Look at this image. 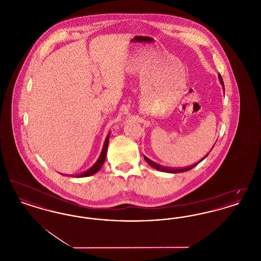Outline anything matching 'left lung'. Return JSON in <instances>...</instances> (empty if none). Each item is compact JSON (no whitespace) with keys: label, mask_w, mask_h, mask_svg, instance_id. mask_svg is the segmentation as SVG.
Returning a JSON list of instances; mask_svg holds the SVG:
<instances>
[{"label":"left lung","mask_w":261,"mask_h":261,"mask_svg":"<svg viewBox=\"0 0 261 261\" xmlns=\"http://www.w3.org/2000/svg\"><path fill=\"white\" fill-rule=\"evenodd\" d=\"M218 78H219V81H220V83H221V85H222V87H223V90H225V88H224L223 79H222L221 75L218 74ZM207 155H208V154H206L201 161H203ZM144 159H145V161L148 162L149 165H150L151 167H153L154 169H156V170H159V171H162V172H167V173H181V172H186V171L191 170L192 168H194L195 166H197L199 162H201V161H200V162H198L197 164H194V165H192V166L185 167V168H167V167H164V166H162V165H160V164H158V163L150 161V160H149V159H148L147 156H145V155H144Z\"/></svg>","instance_id":"left-lung-1"}]
</instances>
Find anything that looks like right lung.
I'll list each match as a JSON object with an SVG mask.
<instances>
[{
  "instance_id": "obj_1",
  "label": "right lung",
  "mask_w": 261,
  "mask_h": 261,
  "mask_svg": "<svg viewBox=\"0 0 261 261\" xmlns=\"http://www.w3.org/2000/svg\"><path fill=\"white\" fill-rule=\"evenodd\" d=\"M110 135H111V132L108 134V136H107L106 140H105L103 147H102V149H101V152H100V154H99L98 161L95 162V164H94L90 169H88L87 171H85V172H83V173L78 174V175H75V177H78V178L88 177V176H91V175H94V174L97 173L99 169L101 168L102 164L105 163V161H106V156H107V150H108V147H109Z\"/></svg>"
}]
</instances>
